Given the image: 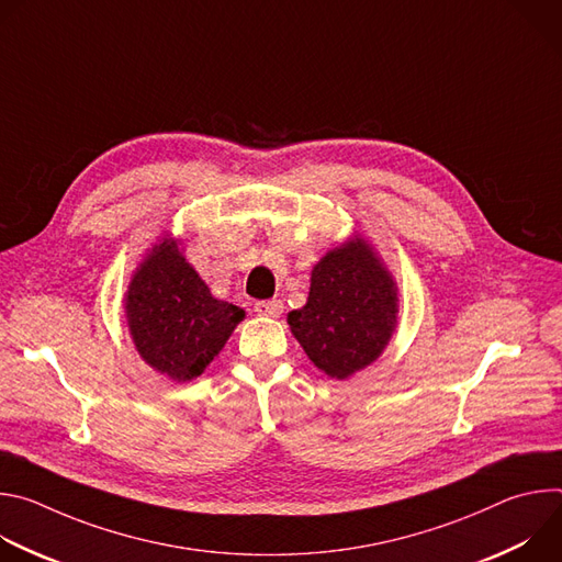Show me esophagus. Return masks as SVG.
<instances>
[{
    "label": "esophagus",
    "mask_w": 562,
    "mask_h": 562,
    "mask_svg": "<svg viewBox=\"0 0 562 562\" xmlns=\"http://www.w3.org/2000/svg\"><path fill=\"white\" fill-rule=\"evenodd\" d=\"M284 311L282 300H265L256 304V313L258 315H267V317H280Z\"/></svg>",
    "instance_id": "34e87169"
}]
</instances>
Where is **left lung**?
<instances>
[{
	"mask_svg": "<svg viewBox=\"0 0 562 562\" xmlns=\"http://www.w3.org/2000/svg\"><path fill=\"white\" fill-rule=\"evenodd\" d=\"M395 313L391 276L356 237L313 267L308 300L289 313V325L317 369L345 380L382 353Z\"/></svg>",
	"mask_w": 562,
	"mask_h": 562,
	"instance_id": "left-lung-1",
	"label": "left lung"
}]
</instances>
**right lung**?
I'll use <instances>...</instances> for the list:
<instances>
[{"instance_id":"1","label":"right lung","mask_w":562,"mask_h":562,"mask_svg":"<svg viewBox=\"0 0 562 562\" xmlns=\"http://www.w3.org/2000/svg\"><path fill=\"white\" fill-rule=\"evenodd\" d=\"M243 317V308L211 295L171 237L153 247L126 293V319L139 356L178 382L198 378Z\"/></svg>"}]
</instances>
